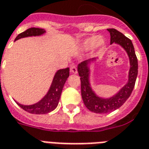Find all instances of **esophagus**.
Masks as SVG:
<instances>
[{"label":"esophagus","mask_w":149,"mask_h":149,"mask_svg":"<svg viewBox=\"0 0 149 149\" xmlns=\"http://www.w3.org/2000/svg\"><path fill=\"white\" fill-rule=\"evenodd\" d=\"M70 71H71V72L72 74H77V72H78L77 67H76L75 65H71V66L70 67Z\"/></svg>","instance_id":"34e87169"}]
</instances>
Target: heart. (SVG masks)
<instances>
[{
  "instance_id": "heart-1",
  "label": "heart",
  "mask_w": 149,
  "mask_h": 149,
  "mask_svg": "<svg viewBox=\"0 0 149 149\" xmlns=\"http://www.w3.org/2000/svg\"><path fill=\"white\" fill-rule=\"evenodd\" d=\"M104 45V40L98 36H93L90 37L86 38L81 43V48L85 50L90 49L93 47L100 48Z\"/></svg>"
}]
</instances>
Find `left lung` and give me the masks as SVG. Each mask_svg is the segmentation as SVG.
<instances>
[{"label":"left lung","mask_w":149,"mask_h":149,"mask_svg":"<svg viewBox=\"0 0 149 149\" xmlns=\"http://www.w3.org/2000/svg\"><path fill=\"white\" fill-rule=\"evenodd\" d=\"M107 30L110 33V44L114 42L121 46L128 55L130 61L128 81L113 96L107 99L100 97L93 90L89 81L90 69L88 65L96 58L85 61L78 64V72L81 77V92L83 102L88 109L95 113H107L121 107L131 95L138 76V59L131 40L115 29H107Z\"/></svg>","instance_id":"8db88e82"}]
</instances>
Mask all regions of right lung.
<instances>
[{
	"instance_id": "obj_1",
	"label": "right lung",
	"mask_w": 149,
	"mask_h": 149,
	"mask_svg": "<svg viewBox=\"0 0 149 149\" xmlns=\"http://www.w3.org/2000/svg\"><path fill=\"white\" fill-rule=\"evenodd\" d=\"M45 33L46 31L42 29L30 28L18 35V36L15 38V40L28 36H38L42 35ZM69 68H67L64 69H60L56 71L48 93L40 101L35 104L29 106L22 105L16 102L17 104L28 113L33 114H46L53 111L54 109H56L58 105L63 87L69 77Z\"/></svg>"
}]
</instances>
